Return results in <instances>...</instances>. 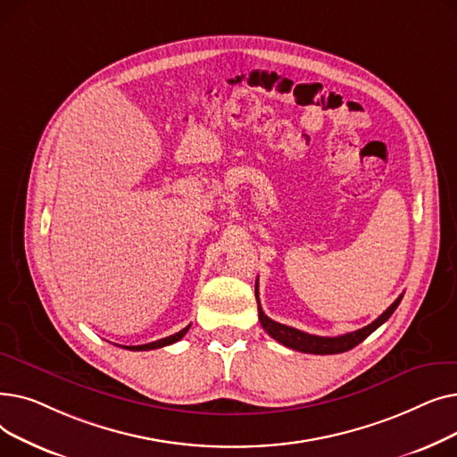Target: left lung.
<instances>
[{
	"label": "left lung",
	"instance_id": "8db88e82",
	"mask_svg": "<svg viewBox=\"0 0 457 457\" xmlns=\"http://www.w3.org/2000/svg\"><path fill=\"white\" fill-rule=\"evenodd\" d=\"M255 298H257V309H259V322H261L262 328H265V331L270 335L272 339H276L283 346H289V348L303 352V353L328 355V353L348 352L353 346H357L359 343H363L374 329H378L383 322H386L395 313V309L398 307V303L402 300V295L386 311H383V313L372 324H369L361 329H357V331H352V333L339 335V337H319V335H311V333L300 331L296 328L285 326V324H279V322L269 319L265 313H262L261 303H259L257 283H255Z\"/></svg>",
	"mask_w": 457,
	"mask_h": 457
}]
</instances>
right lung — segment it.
I'll return each instance as SVG.
<instances>
[{"label": "right lung", "instance_id": "obj_1", "mask_svg": "<svg viewBox=\"0 0 457 457\" xmlns=\"http://www.w3.org/2000/svg\"><path fill=\"white\" fill-rule=\"evenodd\" d=\"M190 324L187 328H183L181 331L170 335V337H164V339H159V341H154V343H148V345H138V346H122V348H128V350H135V352H142V350H155V348H162V346H168V345H174L178 343L183 335L188 331Z\"/></svg>", "mask_w": 457, "mask_h": 457}]
</instances>
